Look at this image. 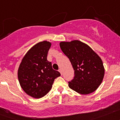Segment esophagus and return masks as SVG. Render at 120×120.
I'll return each instance as SVG.
<instances>
[{"label": "esophagus", "instance_id": "obj_1", "mask_svg": "<svg viewBox=\"0 0 120 120\" xmlns=\"http://www.w3.org/2000/svg\"><path fill=\"white\" fill-rule=\"evenodd\" d=\"M59 71L60 72V73H61V75H62V69H61V68H60V69L59 70Z\"/></svg>", "mask_w": 120, "mask_h": 120}]
</instances>
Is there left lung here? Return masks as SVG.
<instances>
[{"label":"left lung","instance_id":"obj_1","mask_svg":"<svg viewBox=\"0 0 120 120\" xmlns=\"http://www.w3.org/2000/svg\"><path fill=\"white\" fill-rule=\"evenodd\" d=\"M59 45L75 70L74 79L68 82V86L83 95L95 91L105 75L100 57L88 45L79 40L62 41Z\"/></svg>","mask_w":120,"mask_h":120}]
</instances>
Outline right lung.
I'll return each mask as SVG.
<instances>
[{"label":"right lung","instance_id":"1","mask_svg":"<svg viewBox=\"0 0 120 120\" xmlns=\"http://www.w3.org/2000/svg\"><path fill=\"white\" fill-rule=\"evenodd\" d=\"M52 43L43 41L35 44L23 58L18 69L21 87L27 95L35 98L45 96L52 88L55 79L61 76L54 70L47 56Z\"/></svg>","mask_w":120,"mask_h":120}]
</instances>
